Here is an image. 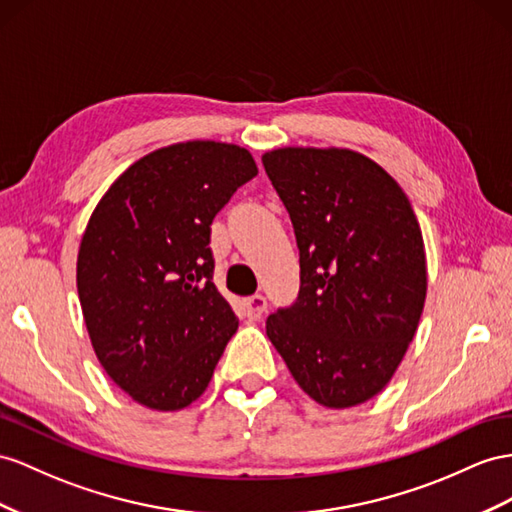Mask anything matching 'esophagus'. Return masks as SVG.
I'll use <instances>...</instances> for the list:
<instances>
[{
	"label": "esophagus",
	"instance_id": "1",
	"mask_svg": "<svg viewBox=\"0 0 512 512\" xmlns=\"http://www.w3.org/2000/svg\"><path fill=\"white\" fill-rule=\"evenodd\" d=\"M268 307V300L261 296V294H255V296H248L244 300V311L248 320H259L261 316H264V311Z\"/></svg>",
	"mask_w": 512,
	"mask_h": 512
}]
</instances>
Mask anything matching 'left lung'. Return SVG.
<instances>
[{
	"label": "left lung",
	"instance_id": "1",
	"mask_svg": "<svg viewBox=\"0 0 512 512\" xmlns=\"http://www.w3.org/2000/svg\"><path fill=\"white\" fill-rule=\"evenodd\" d=\"M290 214L300 290L266 333L309 396L348 409L391 381L426 300L419 222L387 170L348 149L285 147L264 157Z\"/></svg>",
	"mask_w": 512,
	"mask_h": 512
}]
</instances>
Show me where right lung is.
Returning a JSON list of instances; mask_svg holds the SVG:
<instances>
[{
  "label": "right lung",
  "mask_w": 512,
  "mask_h": 512,
  "mask_svg": "<svg viewBox=\"0 0 512 512\" xmlns=\"http://www.w3.org/2000/svg\"><path fill=\"white\" fill-rule=\"evenodd\" d=\"M257 175L242 147L192 140L116 179L88 220L77 294L112 381L155 411H179L212 381L238 320L214 285L212 222Z\"/></svg>",
  "instance_id": "right-lung-1"
}]
</instances>
